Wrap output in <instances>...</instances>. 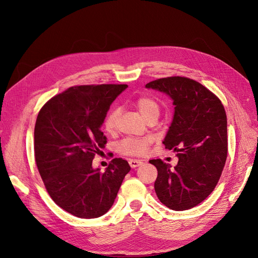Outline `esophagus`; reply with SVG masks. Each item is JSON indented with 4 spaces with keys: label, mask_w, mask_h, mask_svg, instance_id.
<instances>
[{
    "label": "esophagus",
    "mask_w": 258,
    "mask_h": 258,
    "mask_svg": "<svg viewBox=\"0 0 258 258\" xmlns=\"http://www.w3.org/2000/svg\"><path fill=\"white\" fill-rule=\"evenodd\" d=\"M128 163H130V165H131V167H133V168H135V167H138V166H140L143 162L141 161V160H136V159H131L130 161H128Z\"/></svg>",
    "instance_id": "1"
}]
</instances>
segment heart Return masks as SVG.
I'll list each match as a JSON object with an SVG mask.
<instances>
[{
	"mask_svg": "<svg viewBox=\"0 0 258 258\" xmlns=\"http://www.w3.org/2000/svg\"><path fill=\"white\" fill-rule=\"evenodd\" d=\"M135 107L141 114V116L148 121L150 119H157L160 114V103L159 101L152 96L138 97L134 102ZM119 117V108L115 107L108 112L104 119V130L112 134L117 128V121ZM152 144V138L143 137V138H126L122 140L118 145V151L125 156H143L148 150H150Z\"/></svg>",
	"mask_w": 258,
	"mask_h": 258,
	"instance_id": "obj_1",
	"label": "heart"
}]
</instances>
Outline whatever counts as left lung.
<instances>
[{"label": "left lung", "instance_id": "left-lung-1", "mask_svg": "<svg viewBox=\"0 0 258 258\" xmlns=\"http://www.w3.org/2000/svg\"><path fill=\"white\" fill-rule=\"evenodd\" d=\"M168 94L174 105L172 123L163 141L177 153L173 168L161 159L150 163L158 170L155 191L162 204L190 209L204 201L218 184L228 152L227 116L220 98L188 77L170 76L145 86Z\"/></svg>", "mask_w": 258, "mask_h": 258}]
</instances>
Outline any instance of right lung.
Wrapping results in <instances>:
<instances>
[{"mask_svg":"<svg viewBox=\"0 0 258 258\" xmlns=\"http://www.w3.org/2000/svg\"><path fill=\"white\" fill-rule=\"evenodd\" d=\"M126 85L71 87L48 100L37 115L34 157L47 192L55 204L80 219H95L113 206L126 160L113 159L104 171L92 167L106 144L100 130L106 112Z\"/></svg>","mask_w":258,"mask_h":258,"instance_id":"right-lung-1","label":"right lung"}]
</instances>
